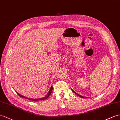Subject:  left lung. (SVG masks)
<instances>
[{
    "instance_id": "1",
    "label": "left lung",
    "mask_w": 120,
    "mask_h": 120,
    "mask_svg": "<svg viewBox=\"0 0 120 120\" xmlns=\"http://www.w3.org/2000/svg\"><path fill=\"white\" fill-rule=\"evenodd\" d=\"M72 90V91L74 93H75V94H76V95H77V96H79V97H81V98H86V97H83V96H81V95H79V94H77V93H76L75 92H74V90H73L72 89H71Z\"/></svg>"
}]
</instances>
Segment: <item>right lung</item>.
<instances>
[{
    "label": "right lung",
    "mask_w": 120,
    "mask_h": 120,
    "mask_svg": "<svg viewBox=\"0 0 120 120\" xmlns=\"http://www.w3.org/2000/svg\"><path fill=\"white\" fill-rule=\"evenodd\" d=\"M52 89H53V86H51V88H50V90H49V92L48 93V94H47V95H46V97H44V98H40V99H32V98H26V97H24V96H22V95H20V94H19V93H18L17 92V94H18V95L20 96V97H22V98H25V99H28L29 100H32V101H38V100H45V99H46L47 98H48V97L49 96H50V94H51Z\"/></svg>",
    "instance_id": "obj_1"
}]
</instances>
